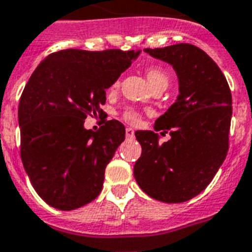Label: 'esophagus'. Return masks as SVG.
Listing matches in <instances>:
<instances>
[{"label": "esophagus", "instance_id": "34e87169", "mask_svg": "<svg viewBox=\"0 0 252 252\" xmlns=\"http://www.w3.org/2000/svg\"><path fill=\"white\" fill-rule=\"evenodd\" d=\"M126 135L128 139H133L134 138V130L132 128H126Z\"/></svg>", "mask_w": 252, "mask_h": 252}]
</instances>
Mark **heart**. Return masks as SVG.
<instances>
[{
    "instance_id": "heart-1",
    "label": "heart",
    "mask_w": 252,
    "mask_h": 252,
    "mask_svg": "<svg viewBox=\"0 0 252 252\" xmlns=\"http://www.w3.org/2000/svg\"><path fill=\"white\" fill-rule=\"evenodd\" d=\"M146 77H147L148 84L151 85L152 89L159 84H168L167 73H166L161 67H148V68L146 69ZM124 118H126L128 122H130V123H138L139 122L138 113L134 110L126 111Z\"/></svg>"
}]
</instances>
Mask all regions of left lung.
<instances>
[{"instance_id": "obj_1", "label": "left lung", "mask_w": 252, "mask_h": 252, "mask_svg": "<svg viewBox=\"0 0 252 252\" xmlns=\"http://www.w3.org/2000/svg\"><path fill=\"white\" fill-rule=\"evenodd\" d=\"M172 65L179 82L176 101L153 130H137L142 155L134 178L151 198L183 203L209 185L228 151L232 96L224 74L204 50L191 44L144 49ZM156 131L172 138L159 144Z\"/></svg>"}]
</instances>
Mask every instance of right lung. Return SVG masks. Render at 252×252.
<instances>
[{
    "label": "right lung",
    "mask_w": 252,
    "mask_h": 252,
    "mask_svg": "<svg viewBox=\"0 0 252 252\" xmlns=\"http://www.w3.org/2000/svg\"><path fill=\"white\" fill-rule=\"evenodd\" d=\"M141 50L65 49L40 62L21 95V159L38 195L60 211L77 209L99 195L105 167L126 138L108 120L87 130L85 119L101 113L108 90Z\"/></svg>",
    "instance_id": "right-lung-1"
}]
</instances>
